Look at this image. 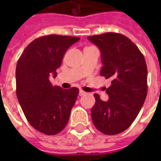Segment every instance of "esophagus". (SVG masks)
Listing matches in <instances>:
<instances>
[{
  "mask_svg": "<svg viewBox=\"0 0 161 161\" xmlns=\"http://www.w3.org/2000/svg\"><path fill=\"white\" fill-rule=\"evenodd\" d=\"M84 95H86V92L84 91H79V96H84Z\"/></svg>",
  "mask_w": 161,
  "mask_h": 161,
  "instance_id": "obj_1",
  "label": "esophagus"
}]
</instances>
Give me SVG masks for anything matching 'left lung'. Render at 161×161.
<instances>
[{"instance_id": "left-lung-1", "label": "left lung", "mask_w": 161, "mask_h": 161, "mask_svg": "<svg viewBox=\"0 0 161 161\" xmlns=\"http://www.w3.org/2000/svg\"><path fill=\"white\" fill-rule=\"evenodd\" d=\"M88 40L100 50V75L111 79V85L106 90L108 101L94 95L92 121L103 134L117 135L133 123L145 102L147 64L135 43L122 34L106 33L88 37Z\"/></svg>"}]
</instances>
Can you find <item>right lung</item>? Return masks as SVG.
I'll use <instances>...</instances> for the list:
<instances>
[{
  "label": "right lung",
  "mask_w": 161,
  "mask_h": 161,
  "mask_svg": "<svg viewBox=\"0 0 161 161\" xmlns=\"http://www.w3.org/2000/svg\"><path fill=\"white\" fill-rule=\"evenodd\" d=\"M80 40L51 34L38 38L23 51L16 65V94L30 124L45 135H53L65 128L78 95L77 88L53 86L66 51Z\"/></svg>",
  "instance_id": "obj_1"
}]
</instances>
